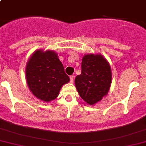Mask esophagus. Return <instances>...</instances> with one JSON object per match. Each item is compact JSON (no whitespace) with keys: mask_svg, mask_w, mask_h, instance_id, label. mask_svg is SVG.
Returning <instances> with one entry per match:
<instances>
[{"mask_svg":"<svg viewBox=\"0 0 146 146\" xmlns=\"http://www.w3.org/2000/svg\"><path fill=\"white\" fill-rule=\"evenodd\" d=\"M74 75H71L70 76V82H71V83H73V82H74Z\"/></svg>","mask_w":146,"mask_h":146,"instance_id":"obj_1","label":"esophagus"}]
</instances>
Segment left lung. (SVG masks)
<instances>
[{
    "label": "left lung",
    "mask_w": 146,
    "mask_h": 146,
    "mask_svg": "<svg viewBox=\"0 0 146 146\" xmlns=\"http://www.w3.org/2000/svg\"><path fill=\"white\" fill-rule=\"evenodd\" d=\"M112 80L109 62L101 54H86L82 59L81 74L74 84L84 102L93 105L108 93Z\"/></svg>",
    "instance_id": "left-lung-1"
}]
</instances>
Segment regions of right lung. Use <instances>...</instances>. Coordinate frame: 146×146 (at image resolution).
Here are the masks:
<instances>
[{"label": "right lung", "mask_w": 146, "mask_h": 146, "mask_svg": "<svg viewBox=\"0 0 146 146\" xmlns=\"http://www.w3.org/2000/svg\"><path fill=\"white\" fill-rule=\"evenodd\" d=\"M25 74L29 90L45 102L55 99L62 86L70 80L57 54L53 50H36L27 62Z\"/></svg>", "instance_id": "1"}]
</instances>
